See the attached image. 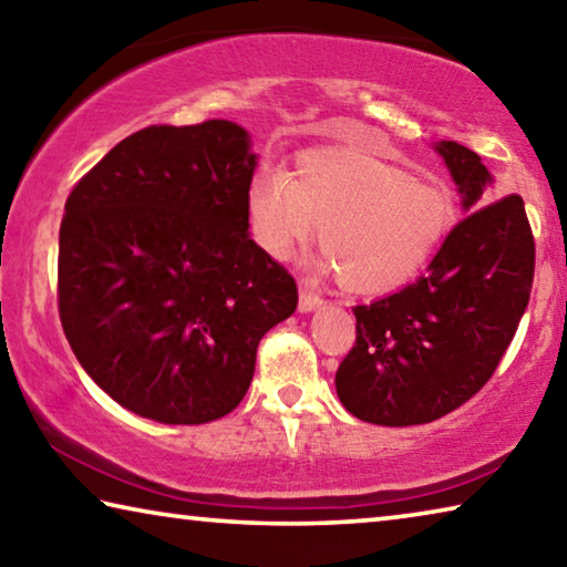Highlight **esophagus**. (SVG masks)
<instances>
[{"instance_id":"34e87169","label":"esophagus","mask_w":567,"mask_h":567,"mask_svg":"<svg viewBox=\"0 0 567 567\" xmlns=\"http://www.w3.org/2000/svg\"><path fill=\"white\" fill-rule=\"evenodd\" d=\"M322 305H324L322 295L315 292L307 282L300 285V312H312V310H318V307H322Z\"/></svg>"}]
</instances>
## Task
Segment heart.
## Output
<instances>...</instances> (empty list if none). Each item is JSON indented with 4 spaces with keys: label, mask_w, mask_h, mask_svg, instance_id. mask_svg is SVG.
I'll return each instance as SVG.
<instances>
[{
    "label": "heart",
    "mask_w": 567,
    "mask_h": 567,
    "mask_svg": "<svg viewBox=\"0 0 567 567\" xmlns=\"http://www.w3.org/2000/svg\"><path fill=\"white\" fill-rule=\"evenodd\" d=\"M252 237L290 260L318 235L352 292H390L425 270L455 223L453 192L354 147L302 152L287 172L260 169L247 187Z\"/></svg>",
    "instance_id": "b5f03b06"
}]
</instances>
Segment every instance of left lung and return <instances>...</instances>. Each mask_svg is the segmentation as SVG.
<instances>
[{"instance_id":"1","label":"left lung","mask_w":567,"mask_h":567,"mask_svg":"<svg viewBox=\"0 0 567 567\" xmlns=\"http://www.w3.org/2000/svg\"><path fill=\"white\" fill-rule=\"evenodd\" d=\"M463 195L427 272L370 305L358 320L334 388L364 422L408 427L463 405L493 378L530 300L535 243L520 195L491 203L493 177L473 150L435 145Z\"/></svg>"}]
</instances>
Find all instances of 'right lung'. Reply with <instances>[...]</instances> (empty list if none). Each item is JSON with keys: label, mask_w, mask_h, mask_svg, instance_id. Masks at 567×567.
<instances>
[{"label": "right lung", "mask_w": 567, "mask_h": 567, "mask_svg": "<svg viewBox=\"0 0 567 567\" xmlns=\"http://www.w3.org/2000/svg\"><path fill=\"white\" fill-rule=\"evenodd\" d=\"M257 155L235 122L152 124L76 182L60 227L62 330L134 415L203 425L233 412L297 285L249 239Z\"/></svg>", "instance_id": "add662e5"}]
</instances>
